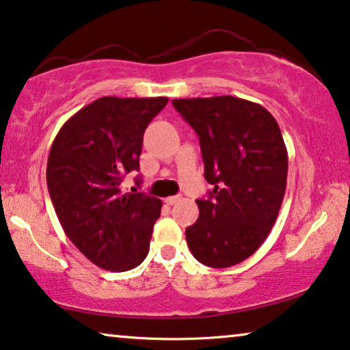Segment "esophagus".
I'll return each instance as SVG.
<instances>
[{
	"label": "esophagus",
	"mask_w": 350,
	"mask_h": 350,
	"mask_svg": "<svg viewBox=\"0 0 350 350\" xmlns=\"http://www.w3.org/2000/svg\"><path fill=\"white\" fill-rule=\"evenodd\" d=\"M181 198H180V196H170V198H165V200H164V202L167 204V205H174V204H176V202H178V200H180Z\"/></svg>",
	"instance_id": "esophagus-1"
}]
</instances>
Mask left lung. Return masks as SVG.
I'll return each mask as SVG.
<instances>
[{"label": "left lung", "instance_id": "8db88e82", "mask_svg": "<svg viewBox=\"0 0 350 350\" xmlns=\"http://www.w3.org/2000/svg\"><path fill=\"white\" fill-rule=\"evenodd\" d=\"M199 135L204 176L213 191L198 199L186 228L196 260L229 267L252 256L269 236L286 188L288 154L280 127L261 105L221 95L172 100Z\"/></svg>", "mask_w": 350, "mask_h": 350}]
</instances>
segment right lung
<instances>
[{
	"mask_svg": "<svg viewBox=\"0 0 350 350\" xmlns=\"http://www.w3.org/2000/svg\"><path fill=\"white\" fill-rule=\"evenodd\" d=\"M167 97H102L79 109L57 133L47 157V189L64 231L102 269L137 267L150 252L161 199L122 194L140 170L143 133Z\"/></svg>",
	"mask_w": 350,
	"mask_h": 350,
	"instance_id": "right-lung-1",
	"label": "right lung"
}]
</instances>
